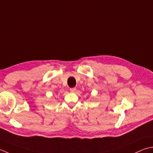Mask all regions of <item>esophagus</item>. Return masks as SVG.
<instances>
[{
  "label": "esophagus",
  "instance_id": "obj_1",
  "mask_svg": "<svg viewBox=\"0 0 153 153\" xmlns=\"http://www.w3.org/2000/svg\"><path fill=\"white\" fill-rule=\"evenodd\" d=\"M76 88H70V91L71 92H74L76 91Z\"/></svg>",
  "mask_w": 153,
  "mask_h": 153
}]
</instances>
